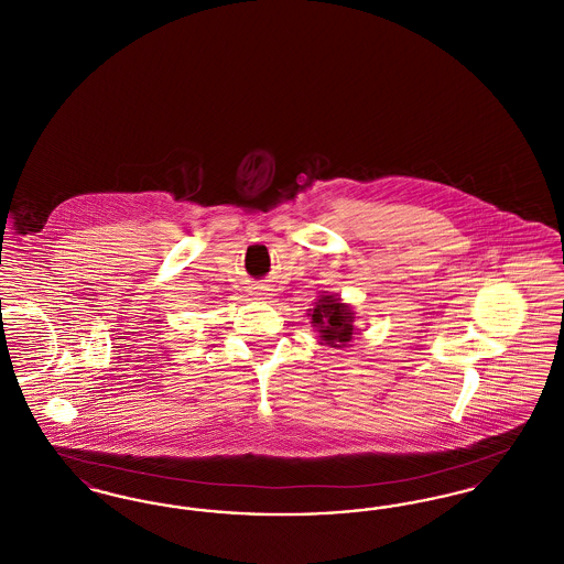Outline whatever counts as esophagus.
I'll return each mask as SVG.
<instances>
[{"instance_id": "esophagus-1", "label": "esophagus", "mask_w": 564, "mask_h": 564, "mask_svg": "<svg viewBox=\"0 0 564 564\" xmlns=\"http://www.w3.org/2000/svg\"><path fill=\"white\" fill-rule=\"evenodd\" d=\"M251 295H253L256 300H264V297H267V292H264L262 288H253V290H251Z\"/></svg>"}]
</instances>
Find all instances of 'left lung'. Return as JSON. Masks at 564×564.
<instances>
[{
	"label": "left lung",
	"mask_w": 564,
	"mask_h": 564,
	"mask_svg": "<svg viewBox=\"0 0 564 564\" xmlns=\"http://www.w3.org/2000/svg\"><path fill=\"white\" fill-rule=\"evenodd\" d=\"M308 317L313 327L319 332V345H327L332 349H347L355 336V322L357 315L352 306L347 304L340 295L323 292L317 295L313 308H308Z\"/></svg>",
	"instance_id": "8db88e82"
}]
</instances>
